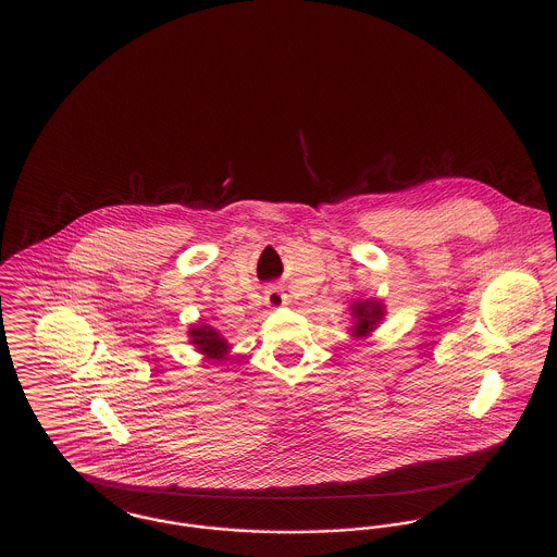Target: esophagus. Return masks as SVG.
<instances>
[{
	"instance_id": "esophagus-1",
	"label": "esophagus",
	"mask_w": 557,
	"mask_h": 557,
	"mask_svg": "<svg viewBox=\"0 0 557 557\" xmlns=\"http://www.w3.org/2000/svg\"><path fill=\"white\" fill-rule=\"evenodd\" d=\"M265 305L272 309L283 307V305H287V296L278 287H270V289H265Z\"/></svg>"
}]
</instances>
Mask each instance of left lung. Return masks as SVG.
<instances>
[{"instance_id": "left-lung-1", "label": "left lung", "mask_w": 557, "mask_h": 557, "mask_svg": "<svg viewBox=\"0 0 557 557\" xmlns=\"http://www.w3.org/2000/svg\"><path fill=\"white\" fill-rule=\"evenodd\" d=\"M351 315H354V321H356V325H354V334L356 336H364V334H369V332H373V327L382 321L384 318V305L382 302H377V300H364V302H356L354 307H351Z\"/></svg>"}]
</instances>
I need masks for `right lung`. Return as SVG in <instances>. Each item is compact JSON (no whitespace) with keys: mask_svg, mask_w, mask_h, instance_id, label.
<instances>
[{"mask_svg":"<svg viewBox=\"0 0 557 557\" xmlns=\"http://www.w3.org/2000/svg\"><path fill=\"white\" fill-rule=\"evenodd\" d=\"M190 343L201 354H206L208 358H214V360L225 358V354L230 349L225 338L216 330H212L210 325H195V327H190Z\"/></svg>","mask_w":557,"mask_h":557,"instance_id":"add662e5","label":"right lung"}]
</instances>
